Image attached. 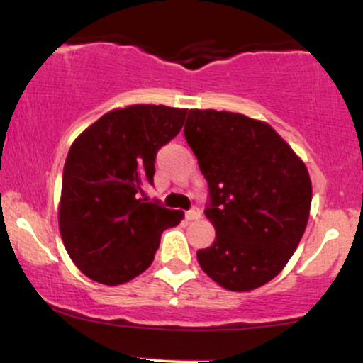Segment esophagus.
Wrapping results in <instances>:
<instances>
[{
	"label": "esophagus",
	"instance_id": "esophagus-1",
	"mask_svg": "<svg viewBox=\"0 0 363 363\" xmlns=\"http://www.w3.org/2000/svg\"><path fill=\"white\" fill-rule=\"evenodd\" d=\"M184 217H186V220H194V218H200V210L191 208L184 213Z\"/></svg>",
	"mask_w": 363,
	"mask_h": 363
}]
</instances>
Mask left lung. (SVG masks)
<instances>
[{
    "label": "left lung",
    "mask_w": 363,
    "mask_h": 363,
    "mask_svg": "<svg viewBox=\"0 0 363 363\" xmlns=\"http://www.w3.org/2000/svg\"><path fill=\"white\" fill-rule=\"evenodd\" d=\"M184 136L208 182L205 215L215 227L198 262L222 288H260L305 233L312 203L305 163L269 123L241 113L189 110Z\"/></svg>",
    "instance_id": "left-lung-1"
}]
</instances>
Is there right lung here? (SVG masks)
I'll use <instances>...</instances> for the list:
<instances>
[{
	"label": "right lung",
	"instance_id": "add662e5",
	"mask_svg": "<svg viewBox=\"0 0 363 363\" xmlns=\"http://www.w3.org/2000/svg\"><path fill=\"white\" fill-rule=\"evenodd\" d=\"M188 110L134 105L103 115L70 146L63 167L60 233L72 262L106 286L130 281L153 262L162 233L182 212L150 201L155 158Z\"/></svg>",
	"mask_w": 363,
	"mask_h": 363
}]
</instances>
